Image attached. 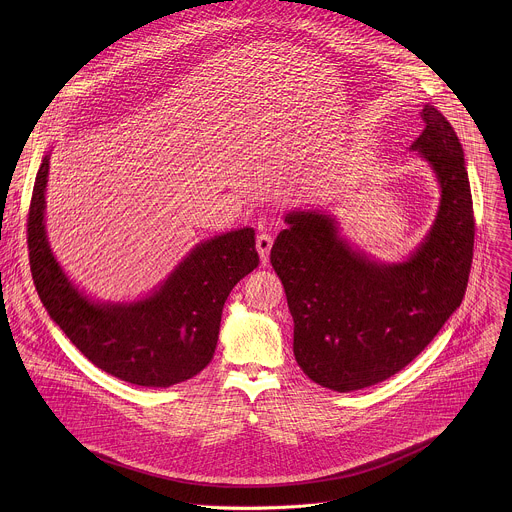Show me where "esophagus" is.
Wrapping results in <instances>:
<instances>
[{
    "label": "esophagus",
    "instance_id": "obj_1",
    "mask_svg": "<svg viewBox=\"0 0 512 512\" xmlns=\"http://www.w3.org/2000/svg\"><path fill=\"white\" fill-rule=\"evenodd\" d=\"M272 244H274V238H272L270 234H260V236L256 238V248H258V254H260L262 264H266V262H268V256H270Z\"/></svg>",
    "mask_w": 512,
    "mask_h": 512
}]
</instances>
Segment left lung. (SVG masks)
I'll use <instances>...</instances> for the list:
<instances>
[{"label": "left lung", "mask_w": 512, "mask_h": 512, "mask_svg": "<svg viewBox=\"0 0 512 512\" xmlns=\"http://www.w3.org/2000/svg\"><path fill=\"white\" fill-rule=\"evenodd\" d=\"M412 144L436 171L438 217L402 264H376L353 250L329 215L293 211L272 246L293 317V355L317 384L349 392L410 365L461 305L475 219L463 149L438 108L422 110Z\"/></svg>", "instance_id": "left-lung-1"}]
</instances>
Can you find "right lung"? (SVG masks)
<instances>
[{"instance_id":"obj_1","label":"right lung","mask_w":512,"mask_h":512,"mask_svg":"<svg viewBox=\"0 0 512 512\" xmlns=\"http://www.w3.org/2000/svg\"><path fill=\"white\" fill-rule=\"evenodd\" d=\"M47 175L49 155L33 185L27 246L33 284L51 319L92 365L120 380L167 388L199 374L213 361L228 293L260 262L254 228L201 242L146 299L94 303L74 288L49 248Z\"/></svg>"}]
</instances>
